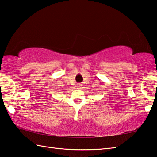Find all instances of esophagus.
I'll return each mask as SVG.
<instances>
[{"mask_svg":"<svg viewBox=\"0 0 157 157\" xmlns=\"http://www.w3.org/2000/svg\"><path fill=\"white\" fill-rule=\"evenodd\" d=\"M78 88H81V86H78Z\"/></svg>","mask_w":157,"mask_h":157,"instance_id":"34e87169","label":"esophagus"}]
</instances>
